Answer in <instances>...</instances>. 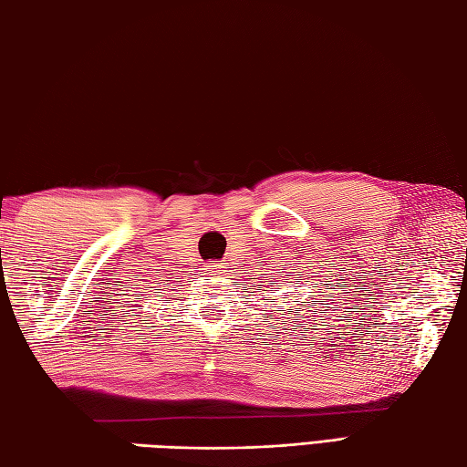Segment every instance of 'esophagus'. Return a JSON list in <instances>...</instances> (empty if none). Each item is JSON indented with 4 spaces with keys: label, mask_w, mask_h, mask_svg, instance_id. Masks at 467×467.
Returning <instances> with one entry per match:
<instances>
[{
    "label": "esophagus",
    "mask_w": 467,
    "mask_h": 467,
    "mask_svg": "<svg viewBox=\"0 0 467 467\" xmlns=\"http://www.w3.org/2000/svg\"><path fill=\"white\" fill-rule=\"evenodd\" d=\"M208 273H211V275H223L224 273V266L218 265V263H211V265H208Z\"/></svg>",
    "instance_id": "obj_1"
}]
</instances>
